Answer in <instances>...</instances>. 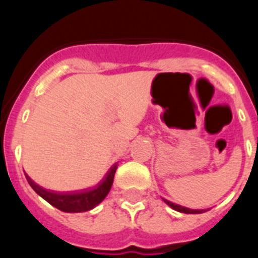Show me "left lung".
<instances>
[{"mask_svg": "<svg viewBox=\"0 0 258 258\" xmlns=\"http://www.w3.org/2000/svg\"><path fill=\"white\" fill-rule=\"evenodd\" d=\"M165 202L168 205V206L172 207L173 210L178 211V212H182V213H202V212H205L204 210H189V209H186V207L178 206V205L172 204V202H168V201H166V200H165Z\"/></svg>", "mask_w": 258, "mask_h": 258, "instance_id": "obj_1", "label": "left lung"}]
</instances>
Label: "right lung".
<instances>
[{"mask_svg":"<svg viewBox=\"0 0 258 258\" xmlns=\"http://www.w3.org/2000/svg\"><path fill=\"white\" fill-rule=\"evenodd\" d=\"M117 166L114 165L110 171H108L107 176L103 178V181L98 184L95 188L90 189V191H82L79 194L72 195H59V194H52V192L46 191V189L41 188L40 186L32 182V179L27 176V181L30 186L36 191V194L40 195L43 200L51 204L59 211L63 212H85V211L92 210L93 207L97 206L110 192L111 186H112L114 172H116Z\"/></svg>","mask_w":258,"mask_h":258,"instance_id":"right-lung-1","label":"right lung"}]
</instances>
